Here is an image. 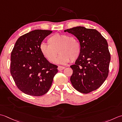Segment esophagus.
Segmentation results:
<instances>
[{
  "instance_id": "1",
  "label": "esophagus",
  "mask_w": 122,
  "mask_h": 122,
  "mask_svg": "<svg viewBox=\"0 0 122 122\" xmlns=\"http://www.w3.org/2000/svg\"><path fill=\"white\" fill-rule=\"evenodd\" d=\"M64 68H65V67H64V66H59L58 68V70H59V71H61V70H63V69H64Z\"/></svg>"
}]
</instances>
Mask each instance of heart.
<instances>
[{
    "mask_svg": "<svg viewBox=\"0 0 122 122\" xmlns=\"http://www.w3.org/2000/svg\"><path fill=\"white\" fill-rule=\"evenodd\" d=\"M49 44L40 45V50L43 56L50 62L54 63L56 60L58 52L60 53L56 63L65 64L71 60L75 61L80 54V45L75 37H69L66 34H56L47 40Z\"/></svg>",
    "mask_w": 122,
    "mask_h": 122,
    "instance_id": "obj_1",
    "label": "heart"
}]
</instances>
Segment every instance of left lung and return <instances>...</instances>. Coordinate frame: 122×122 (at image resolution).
<instances>
[{"label": "left lung", "mask_w": 122, "mask_h": 122, "mask_svg": "<svg viewBox=\"0 0 122 122\" xmlns=\"http://www.w3.org/2000/svg\"><path fill=\"white\" fill-rule=\"evenodd\" d=\"M64 32L75 35L80 45L79 56L70 66L73 70L70 77L73 87L83 94L96 90L108 75L111 55L106 40L97 30L82 26Z\"/></svg>", "instance_id": "left-lung-1"}]
</instances>
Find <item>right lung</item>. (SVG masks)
<instances>
[{
  "label": "right lung",
  "instance_id": "add662e5",
  "mask_svg": "<svg viewBox=\"0 0 122 122\" xmlns=\"http://www.w3.org/2000/svg\"><path fill=\"white\" fill-rule=\"evenodd\" d=\"M49 30H35L21 36L11 53L10 73L17 87L26 94L40 96L49 91L58 66L50 63L40 45Z\"/></svg>",
  "mask_w": 122,
  "mask_h": 122
}]
</instances>
